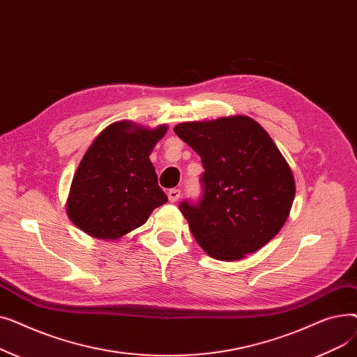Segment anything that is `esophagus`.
<instances>
[{"instance_id":"obj_1","label":"esophagus","mask_w":357,"mask_h":357,"mask_svg":"<svg viewBox=\"0 0 357 357\" xmlns=\"http://www.w3.org/2000/svg\"><path fill=\"white\" fill-rule=\"evenodd\" d=\"M167 198H169V201L171 202H178V199L181 198V190H176V188H174V190H171L167 192Z\"/></svg>"}]
</instances>
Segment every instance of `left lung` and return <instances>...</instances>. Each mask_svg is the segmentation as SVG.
<instances>
[{"label": "left lung", "mask_w": 357, "mask_h": 357, "mask_svg": "<svg viewBox=\"0 0 357 357\" xmlns=\"http://www.w3.org/2000/svg\"><path fill=\"white\" fill-rule=\"evenodd\" d=\"M174 130L205 169L202 199L179 207L198 245L222 261L264 248L284 227L295 198L291 167L268 131L248 116L185 121Z\"/></svg>", "instance_id": "left-lung-1"}]
</instances>
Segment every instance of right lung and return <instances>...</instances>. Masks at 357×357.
Here are the masks:
<instances>
[{"label": "right lung", "mask_w": 357, "mask_h": 357, "mask_svg": "<svg viewBox=\"0 0 357 357\" xmlns=\"http://www.w3.org/2000/svg\"><path fill=\"white\" fill-rule=\"evenodd\" d=\"M166 131V124L149 128L131 121L101 131L70 183L66 213L75 226L92 238L119 240L167 202L149 159Z\"/></svg>", "instance_id": "1"}]
</instances>
